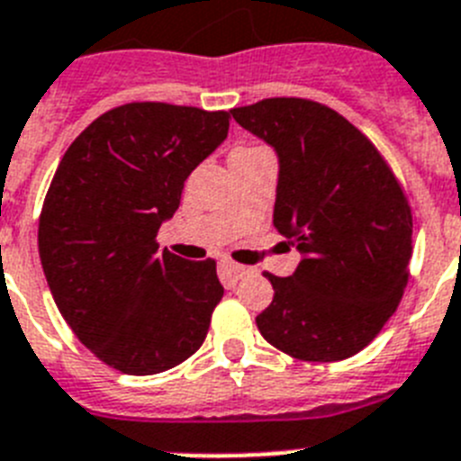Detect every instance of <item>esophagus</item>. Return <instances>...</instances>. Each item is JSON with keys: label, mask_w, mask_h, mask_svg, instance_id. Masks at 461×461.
<instances>
[{"label": "esophagus", "mask_w": 461, "mask_h": 461, "mask_svg": "<svg viewBox=\"0 0 461 461\" xmlns=\"http://www.w3.org/2000/svg\"><path fill=\"white\" fill-rule=\"evenodd\" d=\"M219 268H221V277L226 279V282H238L242 275H247L245 266H238V263L233 261H221L219 263Z\"/></svg>", "instance_id": "esophagus-1"}]
</instances>
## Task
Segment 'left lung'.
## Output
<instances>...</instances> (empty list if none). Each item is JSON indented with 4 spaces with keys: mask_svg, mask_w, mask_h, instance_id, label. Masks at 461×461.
Here are the masks:
<instances>
[{
    "mask_svg": "<svg viewBox=\"0 0 461 461\" xmlns=\"http://www.w3.org/2000/svg\"><path fill=\"white\" fill-rule=\"evenodd\" d=\"M230 113L277 153L273 223L301 251L294 275L266 273L275 296L258 331L296 359H348L403 296L412 257L406 195L366 135L320 102L270 97Z\"/></svg>",
    "mask_w": 461,
    "mask_h": 461,
    "instance_id": "1",
    "label": "left lung"
}]
</instances>
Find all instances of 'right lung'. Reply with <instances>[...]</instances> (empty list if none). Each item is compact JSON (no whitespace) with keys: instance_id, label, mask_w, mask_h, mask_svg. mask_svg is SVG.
I'll use <instances>...</instances> for the list:
<instances>
[{"instance_id":"obj_1","label":"right lung","mask_w":461,"mask_h":461,"mask_svg":"<svg viewBox=\"0 0 461 461\" xmlns=\"http://www.w3.org/2000/svg\"><path fill=\"white\" fill-rule=\"evenodd\" d=\"M230 113L132 102L62 156L39 219L53 301L97 359L128 375L175 368L203 345L223 286L216 263L156 242L184 182L228 137Z\"/></svg>"}]
</instances>
